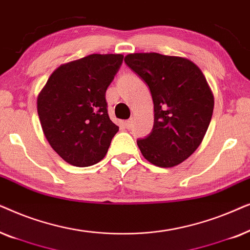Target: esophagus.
Returning <instances> with one entry per match:
<instances>
[{"mask_svg": "<svg viewBox=\"0 0 250 250\" xmlns=\"http://www.w3.org/2000/svg\"><path fill=\"white\" fill-rule=\"evenodd\" d=\"M125 127H127L128 129H130V128H131V125H132V119H129V120H127V121L125 122Z\"/></svg>", "mask_w": 250, "mask_h": 250, "instance_id": "esophagus-1", "label": "esophagus"}]
</instances>
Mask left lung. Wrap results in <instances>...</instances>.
I'll list each match as a JSON object with an SVG mask.
<instances>
[{"label":"left lung","instance_id":"8db88e82","mask_svg":"<svg viewBox=\"0 0 250 250\" xmlns=\"http://www.w3.org/2000/svg\"><path fill=\"white\" fill-rule=\"evenodd\" d=\"M125 62L148 85L154 104L151 134L137 139L143 156L158 167L182 164L201 144L212 116L204 73L188 59L156 52L130 53Z\"/></svg>","mask_w":250,"mask_h":250}]
</instances>
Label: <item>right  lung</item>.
<instances>
[{
	"label": "right lung",
	"instance_id": "add662e5",
	"mask_svg": "<svg viewBox=\"0 0 250 250\" xmlns=\"http://www.w3.org/2000/svg\"><path fill=\"white\" fill-rule=\"evenodd\" d=\"M122 62V55L94 53L67 62L50 75L39 94L43 134L69 165L97 164L119 131L108 116L105 94Z\"/></svg>",
	"mask_w": 250,
	"mask_h": 250
}]
</instances>
